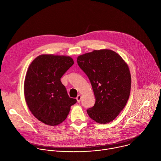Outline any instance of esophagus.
I'll return each instance as SVG.
<instances>
[{"mask_svg": "<svg viewBox=\"0 0 161 161\" xmlns=\"http://www.w3.org/2000/svg\"><path fill=\"white\" fill-rule=\"evenodd\" d=\"M81 99V96L80 95H78V96H77V97H76V100H77L78 103H80Z\"/></svg>", "mask_w": 161, "mask_h": 161, "instance_id": "1", "label": "esophagus"}]
</instances>
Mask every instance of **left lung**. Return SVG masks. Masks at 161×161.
<instances>
[{"mask_svg": "<svg viewBox=\"0 0 161 161\" xmlns=\"http://www.w3.org/2000/svg\"><path fill=\"white\" fill-rule=\"evenodd\" d=\"M80 67L87 75L96 97L88 116L99 124H107L119 115L129 97L131 76L127 64L117 53L103 49L81 55Z\"/></svg>", "mask_w": 161, "mask_h": 161, "instance_id": "obj_1", "label": "left lung"}]
</instances>
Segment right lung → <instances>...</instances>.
<instances>
[{"label":"right lung","mask_w":161,"mask_h":161,"mask_svg":"<svg viewBox=\"0 0 161 161\" xmlns=\"http://www.w3.org/2000/svg\"><path fill=\"white\" fill-rule=\"evenodd\" d=\"M74 64L69 56L42 54L30 64L24 81L26 103L33 115L41 122L56 126L63 122L76 103L69 97L60 81Z\"/></svg>","instance_id":"1"}]
</instances>
